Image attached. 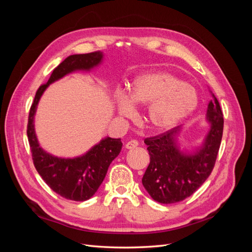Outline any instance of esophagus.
I'll return each mask as SVG.
<instances>
[{
    "label": "esophagus",
    "instance_id": "obj_1",
    "mask_svg": "<svg viewBox=\"0 0 252 252\" xmlns=\"http://www.w3.org/2000/svg\"><path fill=\"white\" fill-rule=\"evenodd\" d=\"M138 146H139V143H138V141H135V140L129 141V142H127L126 145H125L126 149H133V148L138 147Z\"/></svg>",
    "mask_w": 252,
    "mask_h": 252
}]
</instances>
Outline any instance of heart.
Here are the masks:
<instances>
[{
	"label": "heart",
	"instance_id": "b5f03b06",
	"mask_svg": "<svg viewBox=\"0 0 252 252\" xmlns=\"http://www.w3.org/2000/svg\"><path fill=\"white\" fill-rule=\"evenodd\" d=\"M114 103L121 117L131 119L136 105L147 106L145 121L156 132H167L188 119L199 106L194 86L169 71L143 72L132 81L129 94L117 91Z\"/></svg>",
	"mask_w": 252,
	"mask_h": 252
}]
</instances>
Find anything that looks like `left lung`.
I'll return each instance as SVG.
<instances>
[{
	"mask_svg": "<svg viewBox=\"0 0 252 252\" xmlns=\"http://www.w3.org/2000/svg\"><path fill=\"white\" fill-rule=\"evenodd\" d=\"M206 112L208 131L203 141L190 149L182 147L179 127L161 136L145 140L150 163L142 183L155 201L178 203L191 195L210 175L215 166L223 135L224 119L216 95Z\"/></svg>",
	"mask_w": 252,
	"mask_h": 252,
	"instance_id": "obj_1",
	"label": "left lung"
}]
</instances>
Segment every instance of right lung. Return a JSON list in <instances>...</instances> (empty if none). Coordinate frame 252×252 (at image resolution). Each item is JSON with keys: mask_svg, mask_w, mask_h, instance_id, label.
Returning <instances> with one entry per match:
<instances>
[{"mask_svg": "<svg viewBox=\"0 0 252 252\" xmlns=\"http://www.w3.org/2000/svg\"><path fill=\"white\" fill-rule=\"evenodd\" d=\"M103 60L102 51L66 58L52 71L48 82L37 89L29 111L27 135L35 169L53 191L71 201H86L96 192L106 177L109 165L119 156L123 144L121 139L106 136L79 157L53 156L43 149L37 141L34 117L41 97L50 84L77 71L91 72L102 65Z\"/></svg>", "mask_w": 252, "mask_h": 252, "instance_id": "add662e5", "label": "right lung"}]
</instances>
